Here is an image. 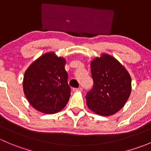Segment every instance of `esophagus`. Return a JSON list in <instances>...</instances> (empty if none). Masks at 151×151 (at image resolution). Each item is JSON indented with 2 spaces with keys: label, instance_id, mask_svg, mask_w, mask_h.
<instances>
[{
  "label": "esophagus",
  "instance_id": "esophagus-1",
  "mask_svg": "<svg viewBox=\"0 0 151 151\" xmlns=\"http://www.w3.org/2000/svg\"><path fill=\"white\" fill-rule=\"evenodd\" d=\"M73 91H76V92H81V91H82V88L81 87H79V88H74Z\"/></svg>",
  "mask_w": 151,
  "mask_h": 151
}]
</instances>
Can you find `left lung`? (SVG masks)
I'll return each instance as SVG.
<instances>
[{"mask_svg": "<svg viewBox=\"0 0 151 151\" xmlns=\"http://www.w3.org/2000/svg\"><path fill=\"white\" fill-rule=\"evenodd\" d=\"M91 72L94 86L86 96L88 108L103 116L119 112L131 94L128 71L113 56L102 53L91 62Z\"/></svg>", "mask_w": 151, "mask_h": 151, "instance_id": "8db88e82", "label": "left lung"}]
</instances>
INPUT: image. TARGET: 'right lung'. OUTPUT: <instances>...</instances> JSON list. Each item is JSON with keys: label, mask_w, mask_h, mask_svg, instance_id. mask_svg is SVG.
I'll return each mask as SVG.
<instances>
[{"label": "right lung", "mask_w": 151, "mask_h": 151, "mask_svg": "<svg viewBox=\"0 0 151 151\" xmlns=\"http://www.w3.org/2000/svg\"><path fill=\"white\" fill-rule=\"evenodd\" d=\"M66 60L54 52L45 53L26 70L23 78V91L35 110L54 114L65 108L70 97Z\"/></svg>", "instance_id": "1"}]
</instances>
